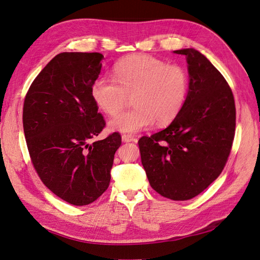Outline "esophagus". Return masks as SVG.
Masks as SVG:
<instances>
[{"label":"esophagus","mask_w":260,"mask_h":260,"mask_svg":"<svg viewBox=\"0 0 260 260\" xmlns=\"http://www.w3.org/2000/svg\"><path fill=\"white\" fill-rule=\"evenodd\" d=\"M121 139H122L123 142H125V143H128V142H135V141H136V138L130 136V135H122Z\"/></svg>","instance_id":"34e87169"}]
</instances>
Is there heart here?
Instances as JSON below:
<instances>
[{
  "instance_id": "b5f03b06",
  "label": "heart",
  "mask_w": 260,
  "mask_h": 260,
  "mask_svg": "<svg viewBox=\"0 0 260 260\" xmlns=\"http://www.w3.org/2000/svg\"><path fill=\"white\" fill-rule=\"evenodd\" d=\"M114 77H99L91 92L98 106L111 116L122 111L132 96L135 107L109 120V128L116 131L131 135L149 128L155 120L168 123L186 101V70L151 55L135 54L117 61Z\"/></svg>"
}]
</instances>
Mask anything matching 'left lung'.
<instances>
[{
  "instance_id": "left-lung-1",
  "label": "left lung",
  "mask_w": 260,
  "mask_h": 260,
  "mask_svg": "<svg viewBox=\"0 0 260 260\" xmlns=\"http://www.w3.org/2000/svg\"><path fill=\"white\" fill-rule=\"evenodd\" d=\"M185 55L188 92L179 115L166 129L139 140L148 182L164 198L187 201L221 174L235 133V104L223 76L194 49Z\"/></svg>"
}]
</instances>
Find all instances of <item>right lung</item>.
<instances>
[{
	"label": "right lung",
	"instance_id": "obj_1",
	"mask_svg": "<svg viewBox=\"0 0 260 260\" xmlns=\"http://www.w3.org/2000/svg\"><path fill=\"white\" fill-rule=\"evenodd\" d=\"M103 58L101 53L56 55L23 102V133L34 168L49 190L75 206L89 205L107 190L121 144L118 132L90 143L106 124L91 92Z\"/></svg>",
	"mask_w": 260,
	"mask_h": 260
}]
</instances>
